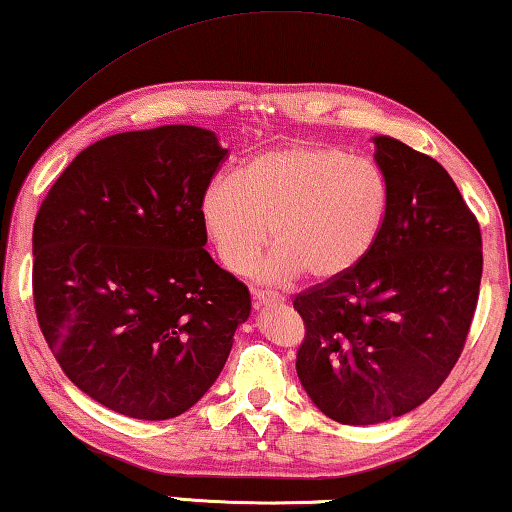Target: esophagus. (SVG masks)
I'll return each mask as SVG.
<instances>
[{
  "mask_svg": "<svg viewBox=\"0 0 512 512\" xmlns=\"http://www.w3.org/2000/svg\"><path fill=\"white\" fill-rule=\"evenodd\" d=\"M253 301H255V308H262V305L282 303L285 301V296H280L276 292H266V289H253Z\"/></svg>",
  "mask_w": 512,
  "mask_h": 512,
  "instance_id": "obj_1",
  "label": "esophagus"
}]
</instances>
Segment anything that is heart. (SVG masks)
Returning <instances> with one entry per match:
<instances>
[{"instance_id": "1", "label": "heart", "mask_w": 512, "mask_h": 512, "mask_svg": "<svg viewBox=\"0 0 512 512\" xmlns=\"http://www.w3.org/2000/svg\"><path fill=\"white\" fill-rule=\"evenodd\" d=\"M386 209L377 165L315 142L259 154L241 179L213 177L200 197L202 225L227 271L246 273L276 234L280 243L253 269L264 282L303 271L317 282L342 278L375 246Z\"/></svg>"}]
</instances>
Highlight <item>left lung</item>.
Instances as JSON below:
<instances>
[{
  "mask_svg": "<svg viewBox=\"0 0 512 512\" xmlns=\"http://www.w3.org/2000/svg\"><path fill=\"white\" fill-rule=\"evenodd\" d=\"M388 209L375 246L342 278L294 299L305 340L296 375L342 425H375L423 404L462 354L483 276L480 227L437 160L372 137Z\"/></svg>",
  "mask_w": 512,
  "mask_h": 512,
  "instance_id": "left-lung-1",
  "label": "left lung"
}]
</instances>
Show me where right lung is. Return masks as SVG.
Returning a JSON list of instances; mask_svg holds the SVG:
<instances>
[{
    "mask_svg": "<svg viewBox=\"0 0 512 512\" xmlns=\"http://www.w3.org/2000/svg\"><path fill=\"white\" fill-rule=\"evenodd\" d=\"M225 156L197 126L110 135L36 213L38 326L66 377L117 414L188 411L250 315L248 287L204 250L200 197Z\"/></svg>",
    "mask_w": 512,
    "mask_h": 512,
    "instance_id": "right-lung-1",
    "label": "right lung"
}]
</instances>
